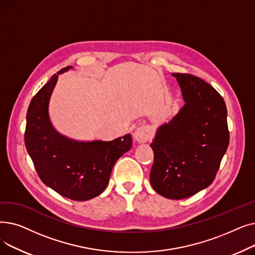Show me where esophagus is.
<instances>
[{
  "instance_id": "obj_1",
  "label": "esophagus",
  "mask_w": 255,
  "mask_h": 255,
  "mask_svg": "<svg viewBox=\"0 0 255 255\" xmlns=\"http://www.w3.org/2000/svg\"><path fill=\"white\" fill-rule=\"evenodd\" d=\"M133 136H134L135 140H137L138 142H144L151 138L152 132L150 131L149 128L139 127L134 131V134H133Z\"/></svg>"
}]
</instances>
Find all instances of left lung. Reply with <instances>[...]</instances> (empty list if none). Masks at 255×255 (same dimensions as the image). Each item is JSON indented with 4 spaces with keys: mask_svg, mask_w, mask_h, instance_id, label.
<instances>
[{
    "mask_svg": "<svg viewBox=\"0 0 255 255\" xmlns=\"http://www.w3.org/2000/svg\"><path fill=\"white\" fill-rule=\"evenodd\" d=\"M185 105L162 125L151 143L154 151L150 181L166 198L183 199L207 188L216 177L230 143L226 105L205 80L172 73Z\"/></svg>",
    "mask_w": 255,
    "mask_h": 255,
    "instance_id": "8db88e82",
    "label": "left lung"
}]
</instances>
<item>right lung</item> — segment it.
Returning a JSON list of instances; mask_svg holds the SVG:
<instances>
[{
  "label": "right lung",
  "instance_id": "obj_1",
  "mask_svg": "<svg viewBox=\"0 0 255 255\" xmlns=\"http://www.w3.org/2000/svg\"><path fill=\"white\" fill-rule=\"evenodd\" d=\"M71 68L52 75L33 97L26 113L24 143L46 186L67 198L84 202L104 191L117 160L131 149L132 137L76 141L56 131L48 117L49 98L59 74Z\"/></svg>",
  "mask_w": 255,
  "mask_h": 255
}]
</instances>
